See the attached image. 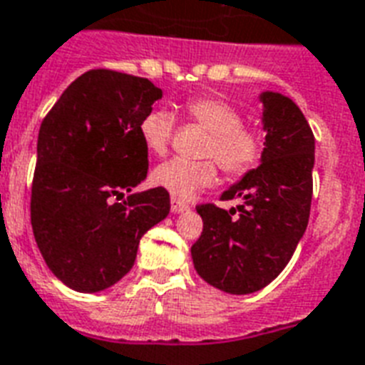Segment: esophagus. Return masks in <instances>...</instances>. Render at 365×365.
<instances>
[{"instance_id": "obj_1", "label": "esophagus", "mask_w": 365, "mask_h": 365, "mask_svg": "<svg viewBox=\"0 0 365 365\" xmlns=\"http://www.w3.org/2000/svg\"><path fill=\"white\" fill-rule=\"evenodd\" d=\"M170 208H172V212H185V210H189V205H185V202H183V200H180V199H176V197H172L170 199Z\"/></svg>"}]
</instances>
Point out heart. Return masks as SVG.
I'll return each mask as SVG.
<instances>
[{
	"label": "heart",
	"instance_id": "heart-1",
	"mask_svg": "<svg viewBox=\"0 0 365 365\" xmlns=\"http://www.w3.org/2000/svg\"><path fill=\"white\" fill-rule=\"evenodd\" d=\"M183 111L189 121L206 130L199 151L205 159L172 157L160 163L151 174L155 185L178 199H191L216 180V160L227 176H244L259 165L265 151L263 132L244 125L242 113L235 106L220 98L199 96L187 100ZM174 126L170 111L153 110L140 123V136L149 151L160 155L170 145Z\"/></svg>",
	"mask_w": 365,
	"mask_h": 365
}]
</instances>
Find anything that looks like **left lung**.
I'll return each instance as SVG.
<instances>
[{
    "mask_svg": "<svg viewBox=\"0 0 365 365\" xmlns=\"http://www.w3.org/2000/svg\"><path fill=\"white\" fill-rule=\"evenodd\" d=\"M261 102L267 130L261 165L220 197L239 199L237 208L197 206L202 233L191 246L200 278L235 295L265 288L282 272L311 214L314 134L289 98L263 93Z\"/></svg>",
    "mask_w": 365,
    "mask_h": 365,
    "instance_id": "1",
    "label": "left lung"
}]
</instances>
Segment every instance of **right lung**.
<instances>
[{
  "label": "right lung",
  "mask_w": 365,
  "mask_h": 365,
  "mask_svg": "<svg viewBox=\"0 0 365 365\" xmlns=\"http://www.w3.org/2000/svg\"><path fill=\"white\" fill-rule=\"evenodd\" d=\"M160 98L145 77L98 68L77 77L43 119L31 229L48 269L76 292L94 294L121 280L143 233L170 212L163 187L123 200L148 178L140 123Z\"/></svg>",
  "instance_id": "add662e5"
}]
</instances>
